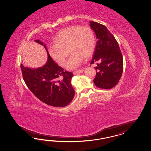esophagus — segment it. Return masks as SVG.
<instances>
[{
    "label": "esophagus",
    "mask_w": 151,
    "mask_h": 151,
    "mask_svg": "<svg viewBox=\"0 0 151 151\" xmlns=\"http://www.w3.org/2000/svg\"><path fill=\"white\" fill-rule=\"evenodd\" d=\"M83 71H84L83 69H79V70L73 72V74H76L78 73H82Z\"/></svg>",
    "instance_id": "1"
}]
</instances>
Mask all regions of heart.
Segmentation results:
<instances>
[{"instance_id": "b5f03b06", "label": "heart", "mask_w": 151, "mask_h": 151, "mask_svg": "<svg viewBox=\"0 0 151 151\" xmlns=\"http://www.w3.org/2000/svg\"><path fill=\"white\" fill-rule=\"evenodd\" d=\"M54 44L55 46L48 48L50 55L59 65L65 67L69 52L71 53L66 68L72 70L81 65L84 58H88L93 55L95 50L96 39L94 32L91 27L71 26L56 35Z\"/></svg>"}]
</instances>
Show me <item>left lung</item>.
I'll return each mask as SVG.
<instances>
[{
	"label": "left lung",
	"mask_w": 151,
	"mask_h": 151,
	"mask_svg": "<svg viewBox=\"0 0 151 151\" xmlns=\"http://www.w3.org/2000/svg\"><path fill=\"white\" fill-rule=\"evenodd\" d=\"M98 41L91 64L98 62L93 82L101 89H111L120 79L123 72V57L119 45L106 27L96 22H90Z\"/></svg>",
	"instance_id": "left-lung-1"
}]
</instances>
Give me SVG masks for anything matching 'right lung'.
<instances>
[{
  "mask_svg": "<svg viewBox=\"0 0 151 151\" xmlns=\"http://www.w3.org/2000/svg\"><path fill=\"white\" fill-rule=\"evenodd\" d=\"M35 42L43 45L48 55L46 63L38 68L20 65L24 81L36 97L54 107H65L73 99L75 91L71 85L72 72L64 70L50 56L46 45L39 40Z\"/></svg>",
  "mask_w": 151,
  "mask_h": 151,
  "instance_id": "add662e5",
  "label": "right lung"
}]
</instances>
